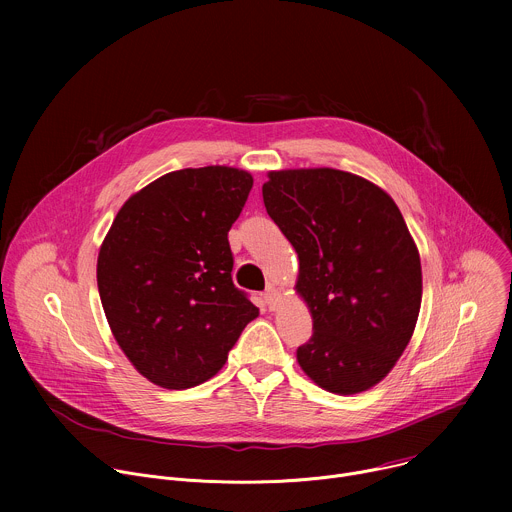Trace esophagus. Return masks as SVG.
Instances as JSON below:
<instances>
[{
	"label": "esophagus",
	"mask_w": 512,
	"mask_h": 512,
	"mask_svg": "<svg viewBox=\"0 0 512 512\" xmlns=\"http://www.w3.org/2000/svg\"><path fill=\"white\" fill-rule=\"evenodd\" d=\"M263 302H265V306L269 308V312L277 310V306H279V302H281L279 291H277L275 287H267V289L263 291Z\"/></svg>",
	"instance_id": "1"
}]
</instances>
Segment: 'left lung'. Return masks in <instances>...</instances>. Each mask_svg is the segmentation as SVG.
I'll list each match as a JSON object with an SVG mask.
<instances>
[{
	"label": "left lung",
	"instance_id": "1",
	"mask_svg": "<svg viewBox=\"0 0 512 512\" xmlns=\"http://www.w3.org/2000/svg\"><path fill=\"white\" fill-rule=\"evenodd\" d=\"M263 202L296 249V294L314 320L298 348L322 389L356 395L381 383L407 348L421 308V261L395 200L334 168L267 174Z\"/></svg>",
	"mask_w": 512,
	"mask_h": 512
}]
</instances>
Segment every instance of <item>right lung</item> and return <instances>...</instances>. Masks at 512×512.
Instances as JSON below:
<instances>
[{
    "mask_svg": "<svg viewBox=\"0 0 512 512\" xmlns=\"http://www.w3.org/2000/svg\"><path fill=\"white\" fill-rule=\"evenodd\" d=\"M253 188L231 166L164 174L119 208L99 249L109 328L139 375L190 389L223 369L259 310L235 287L229 231Z\"/></svg>",
    "mask_w": 512,
    "mask_h": 512,
    "instance_id": "obj_1",
    "label": "right lung"
}]
</instances>
